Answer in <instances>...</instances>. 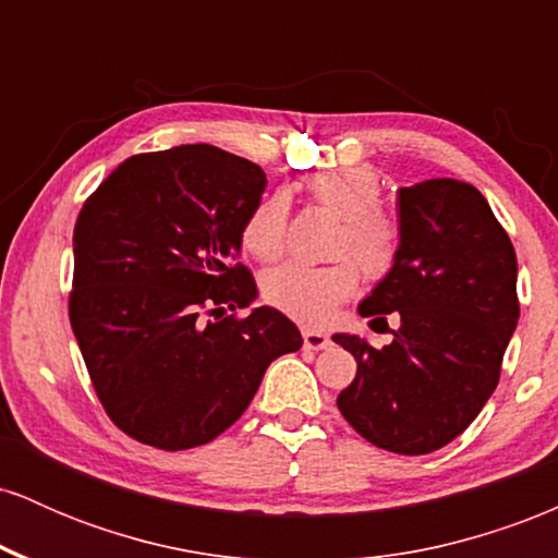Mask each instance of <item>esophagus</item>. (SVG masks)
I'll list each match as a JSON object with an SVG mask.
<instances>
[{
    "label": "esophagus",
    "instance_id": "1",
    "mask_svg": "<svg viewBox=\"0 0 558 558\" xmlns=\"http://www.w3.org/2000/svg\"><path fill=\"white\" fill-rule=\"evenodd\" d=\"M301 338H304V345L306 349H312V351H323V349H328L330 345V338L325 336V332H319V330H301Z\"/></svg>",
    "mask_w": 558,
    "mask_h": 558
}]
</instances>
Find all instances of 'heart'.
Segmentation results:
<instances>
[{
    "label": "heart",
    "mask_w": 558,
    "mask_h": 558,
    "mask_svg": "<svg viewBox=\"0 0 558 558\" xmlns=\"http://www.w3.org/2000/svg\"><path fill=\"white\" fill-rule=\"evenodd\" d=\"M306 191L317 204L343 217L336 252L354 254L367 278H386L399 257V228L380 209V178L369 168L325 170L306 178ZM286 194L259 198L241 226V246L262 262L278 259L286 246ZM355 263L351 257H338L328 265L286 262L265 272L262 296L299 323L323 325L360 286Z\"/></svg>",
    "instance_id": "heart-1"
}]
</instances>
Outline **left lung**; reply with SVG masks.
I'll return each mask as SVG.
<instances>
[{
    "label": "left lung",
    "mask_w": 558,
    "mask_h": 558,
    "mask_svg": "<svg viewBox=\"0 0 558 558\" xmlns=\"http://www.w3.org/2000/svg\"><path fill=\"white\" fill-rule=\"evenodd\" d=\"M390 312L401 325L383 349L332 336L356 360L338 409L373 446L420 457L477 417L520 319L514 246L475 185L433 178L399 189V257L360 304L373 323Z\"/></svg>",
    "instance_id": "8db88e82"
}]
</instances>
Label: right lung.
<instances>
[{
	"label": "right lung",
	"mask_w": 558,
	"mask_h": 558,
	"mask_svg": "<svg viewBox=\"0 0 558 558\" xmlns=\"http://www.w3.org/2000/svg\"><path fill=\"white\" fill-rule=\"evenodd\" d=\"M265 185L259 165L185 144L128 157L83 202L70 325L101 407L138 444L215 440L304 343L272 306L239 317L257 299L241 226Z\"/></svg>",
	"instance_id": "obj_1"
}]
</instances>
